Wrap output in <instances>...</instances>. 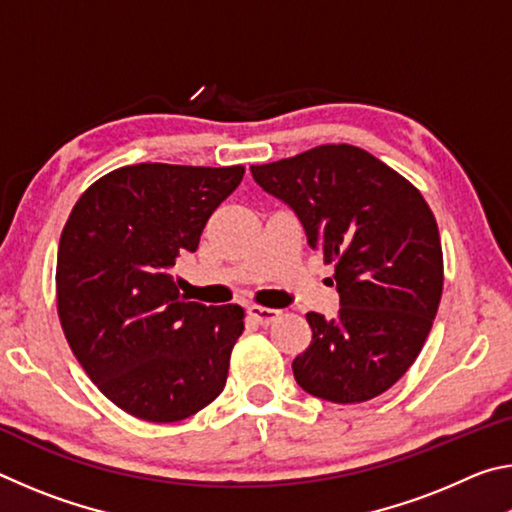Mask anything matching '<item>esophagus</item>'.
I'll return each mask as SVG.
<instances>
[{
	"label": "esophagus",
	"mask_w": 512,
	"mask_h": 512,
	"mask_svg": "<svg viewBox=\"0 0 512 512\" xmlns=\"http://www.w3.org/2000/svg\"><path fill=\"white\" fill-rule=\"evenodd\" d=\"M248 316L253 318L255 323H259V325L268 327V325H273L275 320H280L282 311L271 309V307H259V305H250V307H248Z\"/></svg>",
	"instance_id": "obj_1"
}]
</instances>
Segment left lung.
I'll return each instance as SVG.
<instances>
[{"mask_svg":"<svg viewBox=\"0 0 512 512\" xmlns=\"http://www.w3.org/2000/svg\"><path fill=\"white\" fill-rule=\"evenodd\" d=\"M293 207L311 248L334 266L339 316L309 311V348L293 377L309 395L359 404L386 393L418 359L443 296V248L418 187L352 144L250 167Z\"/></svg>","mask_w":512,"mask_h":512,"instance_id":"8db88e82","label":"left lung"}]
</instances>
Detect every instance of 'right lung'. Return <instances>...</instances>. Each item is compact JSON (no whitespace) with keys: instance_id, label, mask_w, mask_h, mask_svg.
Returning a JSON list of instances; mask_svg holds the SVG:
<instances>
[{"instance_id":"obj_1","label":"right lung","mask_w":512,"mask_h":512,"mask_svg":"<svg viewBox=\"0 0 512 512\" xmlns=\"http://www.w3.org/2000/svg\"><path fill=\"white\" fill-rule=\"evenodd\" d=\"M244 167L142 162L101 176L60 235L56 307L94 386L133 418L178 422L223 391L239 305L187 302L171 268L194 253Z\"/></svg>"}]
</instances>
